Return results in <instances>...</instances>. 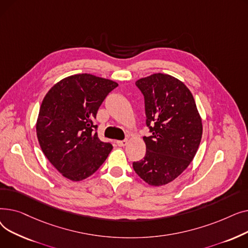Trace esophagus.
I'll use <instances>...</instances> for the list:
<instances>
[{
	"mask_svg": "<svg viewBox=\"0 0 248 248\" xmlns=\"http://www.w3.org/2000/svg\"><path fill=\"white\" fill-rule=\"evenodd\" d=\"M116 144H117V146H120V147H124V146H126V145H127V140H117V141H116Z\"/></svg>",
	"mask_w": 248,
	"mask_h": 248,
	"instance_id": "1",
	"label": "esophagus"
}]
</instances>
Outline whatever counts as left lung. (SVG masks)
Instances as JSON below:
<instances>
[{
    "instance_id": "obj_1",
    "label": "left lung",
    "mask_w": 248,
    "mask_h": 248,
    "mask_svg": "<svg viewBox=\"0 0 248 248\" xmlns=\"http://www.w3.org/2000/svg\"><path fill=\"white\" fill-rule=\"evenodd\" d=\"M145 98V158L135 172L149 185L170 183L186 170L202 138V121L191 91L177 78L155 73L136 82Z\"/></svg>"
}]
</instances>
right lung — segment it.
<instances>
[{
	"label": "right lung",
	"instance_id": "right-lung-1",
	"mask_svg": "<svg viewBox=\"0 0 248 248\" xmlns=\"http://www.w3.org/2000/svg\"><path fill=\"white\" fill-rule=\"evenodd\" d=\"M116 82L76 74L56 83L45 95L36 124L45 157L65 178L81 181L93 175L112 150L98 139L96 113Z\"/></svg>",
	"mask_w": 248,
	"mask_h": 248
}]
</instances>
